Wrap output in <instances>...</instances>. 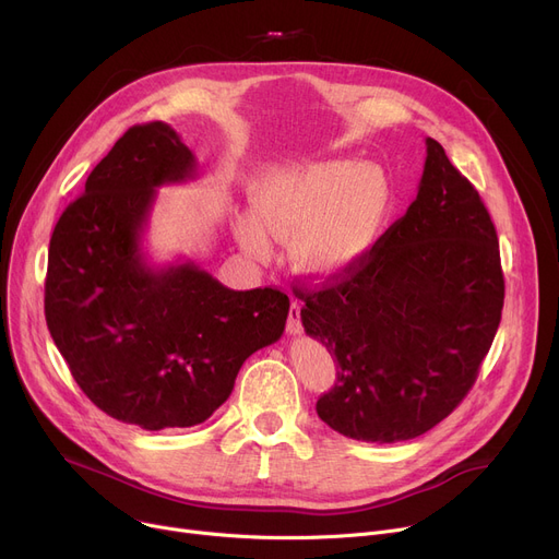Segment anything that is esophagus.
Here are the masks:
<instances>
[{"label": "esophagus", "instance_id": "1", "mask_svg": "<svg viewBox=\"0 0 559 559\" xmlns=\"http://www.w3.org/2000/svg\"><path fill=\"white\" fill-rule=\"evenodd\" d=\"M301 329V304L292 301L289 304V314H287V333L289 335H299Z\"/></svg>", "mask_w": 559, "mask_h": 559}]
</instances>
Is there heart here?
<instances>
[{"label":"heart","mask_w":559,"mask_h":559,"mask_svg":"<svg viewBox=\"0 0 559 559\" xmlns=\"http://www.w3.org/2000/svg\"><path fill=\"white\" fill-rule=\"evenodd\" d=\"M251 201L253 215L235 224L240 247L267 260L270 235L292 242L295 267L317 283L356 270L376 247L392 211L383 171L348 158L262 171L251 186Z\"/></svg>","instance_id":"obj_1"}]
</instances>
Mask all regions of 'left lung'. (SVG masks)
Returning <instances> with one entry per match:
<instances>
[{"label": "left lung", "instance_id": "left-lung-1", "mask_svg": "<svg viewBox=\"0 0 559 559\" xmlns=\"http://www.w3.org/2000/svg\"><path fill=\"white\" fill-rule=\"evenodd\" d=\"M306 301L304 329L337 362L319 419L394 444L447 419L476 383L501 324L506 283L478 190L426 138L417 199L367 258Z\"/></svg>", "mask_w": 559, "mask_h": 559}]
</instances>
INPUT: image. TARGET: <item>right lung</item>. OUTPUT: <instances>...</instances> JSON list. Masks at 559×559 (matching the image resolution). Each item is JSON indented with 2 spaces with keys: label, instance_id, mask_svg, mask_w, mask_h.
<instances>
[{
  "label": "right lung",
  "instance_id": "add662e5",
  "mask_svg": "<svg viewBox=\"0 0 559 559\" xmlns=\"http://www.w3.org/2000/svg\"><path fill=\"white\" fill-rule=\"evenodd\" d=\"M197 179L165 122L131 127L91 171L49 240L45 319L76 385L144 430L203 424L258 348L281 340V289H230L194 260L158 267L142 251L158 188Z\"/></svg>",
  "mask_w": 559,
  "mask_h": 559
}]
</instances>
